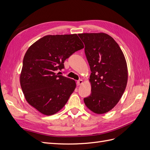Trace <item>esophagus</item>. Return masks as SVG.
<instances>
[{
  "mask_svg": "<svg viewBox=\"0 0 150 150\" xmlns=\"http://www.w3.org/2000/svg\"><path fill=\"white\" fill-rule=\"evenodd\" d=\"M83 83V80H81V79L77 81V85H78V86H81Z\"/></svg>",
  "mask_w": 150,
  "mask_h": 150,
  "instance_id": "obj_1",
  "label": "esophagus"
}]
</instances>
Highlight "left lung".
I'll return each mask as SVG.
<instances>
[{"instance_id":"obj_1","label":"left lung","mask_w":150,"mask_h":150,"mask_svg":"<svg viewBox=\"0 0 150 150\" xmlns=\"http://www.w3.org/2000/svg\"><path fill=\"white\" fill-rule=\"evenodd\" d=\"M91 74V94L84 99L86 106L96 114L111 111L119 102L128 82V67L119 45L106 33L78 34Z\"/></svg>"}]
</instances>
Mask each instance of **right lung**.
Returning <instances> with one entry per match:
<instances>
[{"mask_svg":"<svg viewBox=\"0 0 150 150\" xmlns=\"http://www.w3.org/2000/svg\"><path fill=\"white\" fill-rule=\"evenodd\" d=\"M84 47L76 34L47 35L31 45L25 54L20 75L22 92L30 106L47 116L65 106L76 84L55 72L63 69L66 59Z\"/></svg>","mask_w":150,"mask_h":150,"instance_id":"1","label":"right lung"}]
</instances>
